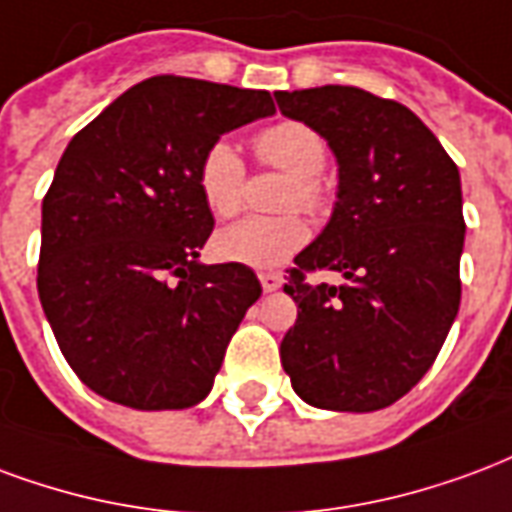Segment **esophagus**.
Here are the masks:
<instances>
[{
	"instance_id": "esophagus-1",
	"label": "esophagus",
	"mask_w": 512,
	"mask_h": 512,
	"mask_svg": "<svg viewBox=\"0 0 512 512\" xmlns=\"http://www.w3.org/2000/svg\"><path fill=\"white\" fill-rule=\"evenodd\" d=\"M259 281L264 292H275V289H281L283 275L281 272H259Z\"/></svg>"
}]
</instances>
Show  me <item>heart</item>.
<instances>
[{
  "label": "heart",
  "mask_w": 512,
  "mask_h": 512,
  "mask_svg": "<svg viewBox=\"0 0 512 512\" xmlns=\"http://www.w3.org/2000/svg\"><path fill=\"white\" fill-rule=\"evenodd\" d=\"M253 147L267 166H275L289 174L286 185V204H300L305 210H319L324 204L322 169L327 163V144L324 138L305 122H275L253 138ZM201 201L215 218H229L240 210L245 193V163L240 152L226 138L212 141L204 149L196 169ZM311 237L308 223L297 215H278V218H242L218 231L215 253L231 264H245L253 270H272L283 261L292 259Z\"/></svg>",
  "instance_id": "b5f03b06"
}]
</instances>
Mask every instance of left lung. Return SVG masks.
I'll return each mask as SVG.
<instances>
[{"mask_svg":"<svg viewBox=\"0 0 512 512\" xmlns=\"http://www.w3.org/2000/svg\"><path fill=\"white\" fill-rule=\"evenodd\" d=\"M275 100L338 163L330 223L283 283L297 302L283 371L316 409L376 412L423 379L455 322L466 231L458 166L417 114L365 89L330 84ZM316 269L347 281L308 282Z\"/></svg>","mask_w":512,"mask_h":512,"instance_id":"obj_1","label":"left lung"}]
</instances>
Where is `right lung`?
Masks as SVG:
<instances>
[{
    "instance_id": "add662e5",
    "label": "right lung",
    "mask_w": 512,
    "mask_h": 512,
    "mask_svg": "<svg viewBox=\"0 0 512 512\" xmlns=\"http://www.w3.org/2000/svg\"><path fill=\"white\" fill-rule=\"evenodd\" d=\"M272 114L264 89L155 76L67 144L43 199L37 294L89 390L144 412L207 398L261 283L199 261L215 218L196 169L223 133Z\"/></svg>"
}]
</instances>
